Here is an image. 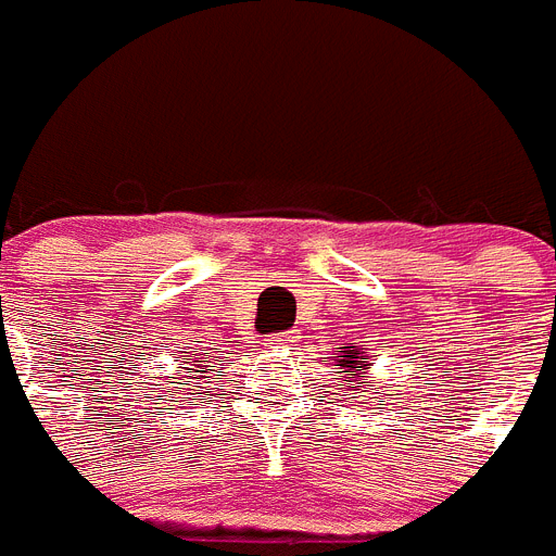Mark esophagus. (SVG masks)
<instances>
[{"mask_svg":"<svg viewBox=\"0 0 556 556\" xmlns=\"http://www.w3.org/2000/svg\"><path fill=\"white\" fill-rule=\"evenodd\" d=\"M286 342H288V333H274V337H268V340H265V345L277 349V345H286Z\"/></svg>","mask_w":556,"mask_h":556,"instance_id":"34e87169","label":"esophagus"}]
</instances>
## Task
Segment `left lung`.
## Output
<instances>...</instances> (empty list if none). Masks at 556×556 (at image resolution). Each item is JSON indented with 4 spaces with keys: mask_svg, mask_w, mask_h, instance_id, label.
Wrapping results in <instances>:
<instances>
[{
    "mask_svg": "<svg viewBox=\"0 0 556 556\" xmlns=\"http://www.w3.org/2000/svg\"><path fill=\"white\" fill-rule=\"evenodd\" d=\"M345 349L349 351H340V359H337V365H340V371L337 374H342V377H345L342 382H345L351 391H356V394H359V391H363L359 374H365V368L371 365V359H368V356H365V351L359 349V345H354V342H349Z\"/></svg>",
    "mask_w": 556,
    "mask_h": 556,
    "instance_id": "obj_1",
    "label": "left lung"
}]
</instances>
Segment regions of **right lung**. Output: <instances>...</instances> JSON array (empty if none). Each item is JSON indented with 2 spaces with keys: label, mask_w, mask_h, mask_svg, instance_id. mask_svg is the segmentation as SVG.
I'll use <instances>...</instances> for the list:
<instances>
[{
  "label": "right lung",
  "mask_w": 556,
  "mask_h": 556,
  "mask_svg": "<svg viewBox=\"0 0 556 556\" xmlns=\"http://www.w3.org/2000/svg\"><path fill=\"white\" fill-rule=\"evenodd\" d=\"M185 356L191 354V351H182ZM207 363V356H202V354H193V359L191 363H182V365H188V368H185L182 374H193V377H185V382H179V386H188V382L191 380H202V377H205V374H211L216 368V365H205ZM182 374H179V377H182ZM176 380V377H174ZM197 386H200V382H197Z\"/></svg>",
  "instance_id": "right-lung-1"
}]
</instances>
